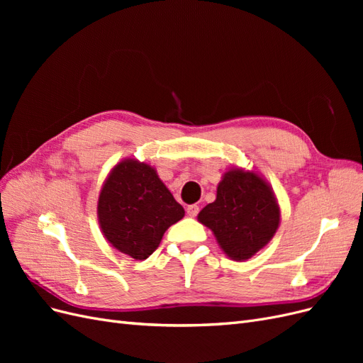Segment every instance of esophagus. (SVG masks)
<instances>
[{
  "mask_svg": "<svg viewBox=\"0 0 363 363\" xmlns=\"http://www.w3.org/2000/svg\"><path fill=\"white\" fill-rule=\"evenodd\" d=\"M186 212H188V215L189 216H196V215H199V212H200V207L199 206H196V204H191V206H188V207H186Z\"/></svg>",
  "mask_w": 363,
  "mask_h": 363,
  "instance_id": "esophagus-1",
  "label": "esophagus"
}]
</instances>
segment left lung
<instances>
[{
	"mask_svg": "<svg viewBox=\"0 0 363 363\" xmlns=\"http://www.w3.org/2000/svg\"><path fill=\"white\" fill-rule=\"evenodd\" d=\"M225 255L245 260L276 233L280 211L269 186L255 172L232 169L218 184L216 200L199 213Z\"/></svg>",
	"mask_w": 363,
	"mask_h": 363,
	"instance_id": "8db88e82",
	"label": "left lung"
}]
</instances>
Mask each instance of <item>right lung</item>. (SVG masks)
Here are the masks:
<instances>
[{
  "instance_id": "right-lung-1",
  "label": "right lung",
  "mask_w": 363,
  "mask_h": 363,
  "mask_svg": "<svg viewBox=\"0 0 363 363\" xmlns=\"http://www.w3.org/2000/svg\"><path fill=\"white\" fill-rule=\"evenodd\" d=\"M184 216L150 164L124 160L113 168L98 199V221L116 250L144 260L159 247L168 227Z\"/></svg>"
}]
</instances>
